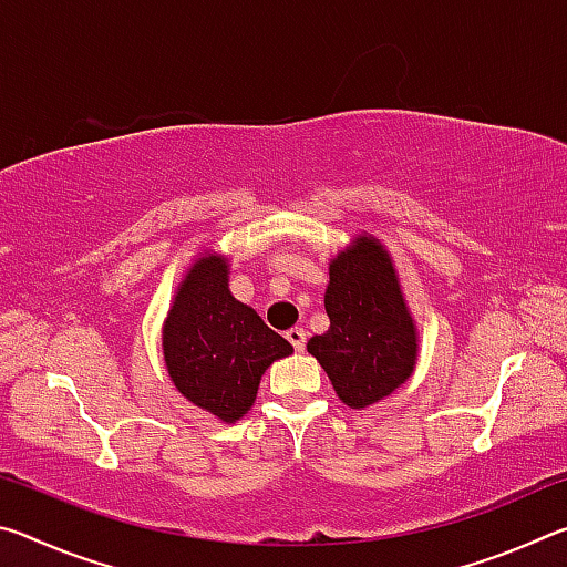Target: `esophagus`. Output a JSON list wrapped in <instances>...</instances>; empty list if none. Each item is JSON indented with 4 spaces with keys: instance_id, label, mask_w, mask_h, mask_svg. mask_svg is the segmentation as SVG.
<instances>
[{
    "instance_id": "34e87169",
    "label": "esophagus",
    "mask_w": 567,
    "mask_h": 567,
    "mask_svg": "<svg viewBox=\"0 0 567 567\" xmlns=\"http://www.w3.org/2000/svg\"><path fill=\"white\" fill-rule=\"evenodd\" d=\"M287 340L292 342V348L297 352H302L305 344H307V332L302 328H292V330H287Z\"/></svg>"
}]
</instances>
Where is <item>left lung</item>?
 I'll return each instance as SVG.
<instances>
[{
    "mask_svg": "<svg viewBox=\"0 0 567 567\" xmlns=\"http://www.w3.org/2000/svg\"><path fill=\"white\" fill-rule=\"evenodd\" d=\"M330 330L307 342L338 398L354 410L388 398L412 375L415 328L395 270L375 239L358 237L330 265Z\"/></svg>",
    "mask_w": 567,
    "mask_h": 567,
    "instance_id": "obj_1",
    "label": "left lung"
}]
</instances>
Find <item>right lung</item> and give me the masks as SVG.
<instances>
[{
  "instance_id": "right-lung-1",
  "label": "right lung",
  "mask_w": 567,
  "mask_h": 567,
  "mask_svg": "<svg viewBox=\"0 0 567 567\" xmlns=\"http://www.w3.org/2000/svg\"><path fill=\"white\" fill-rule=\"evenodd\" d=\"M165 362L175 388L219 420L235 422L255 402L262 372L292 354L252 307L227 290V265L207 255L187 272L165 324Z\"/></svg>"
}]
</instances>
